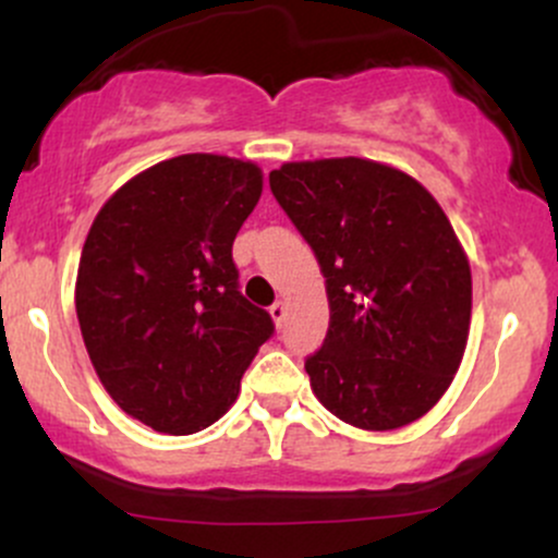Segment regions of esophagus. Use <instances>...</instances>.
<instances>
[{
  "label": "esophagus",
  "instance_id": "esophagus-1",
  "mask_svg": "<svg viewBox=\"0 0 558 558\" xmlns=\"http://www.w3.org/2000/svg\"><path fill=\"white\" fill-rule=\"evenodd\" d=\"M270 315H272V319H275V325H283V319H286V304L283 301H275V304L270 306Z\"/></svg>",
  "mask_w": 558,
  "mask_h": 558
}]
</instances>
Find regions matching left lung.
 Masks as SVG:
<instances>
[{
  "mask_svg": "<svg viewBox=\"0 0 558 558\" xmlns=\"http://www.w3.org/2000/svg\"><path fill=\"white\" fill-rule=\"evenodd\" d=\"M270 189L328 291V332L304 362L315 396L362 430L420 420L470 332V262L444 209L407 172L360 157L288 162Z\"/></svg>",
  "mask_w": 558,
  "mask_h": 558,
  "instance_id": "1",
  "label": "left lung"
}]
</instances>
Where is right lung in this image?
Wrapping results in <instances>:
<instances>
[{
	"mask_svg": "<svg viewBox=\"0 0 558 558\" xmlns=\"http://www.w3.org/2000/svg\"><path fill=\"white\" fill-rule=\"evenodd\" d=\"M259 194L257 165L181 155L128 181L88 230L75 283L83 343L107 393L151 430L220 420L272 338L233 262Z\"/></svg>",
	"mask_w": 558,
	"mask_h": 558,
	"instance_id": "obj_1",
	"label": "right lung"
}]
</instances>
